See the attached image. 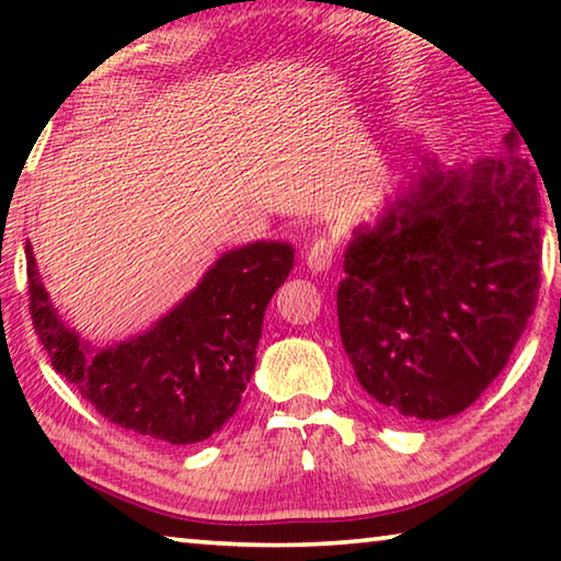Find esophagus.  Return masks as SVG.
<instances>
[{
	"label": "esophagus",
	"mask_w": 561,
	"mask_h": 561,
	"mask_svg": "<svg viewBox=\"0 0 561 561\" xmlns=\"http://www.w3.org/2000/svg\"><path fill=\"white\" fill-rule=\"evenodd\" d=\"M334 257H336V244L327 240V237H321V240H317L309 247L307 267L311 272H324L331 267V264H334Z\"/></svg>",
	"instance_id": "obj_1"
}]
</instances>
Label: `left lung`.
Instances as JSON below:
<instances>
[{"mask_svg":"<svg viewBox=\"0 0 561 561\" xmlns=\"http://www.w3.org/2000/svg\"><path fill=\"white\" fill-rule=\"evenodd\" d=\"M519 130V128H517ZM423 173L374 230H356L339 284L341 344L388 415L440 421L485 393L535 314L539 190L522 150Z\"/></svg>","mask_w":561,"mask_h":561,"instance_id":"left-lung-1","label":"left lung"}]
</instances>
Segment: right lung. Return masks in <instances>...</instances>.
<instances>
[{
	"label": "right lung",
	"mask_w": 561,
	"mask_h": 561,
	"mask_svg": "<svg viewBox=\"0 0 561 561\" xmlns=\"http://www.w3.org/2000/svg\"><path fill=\"white\" fill-rule=\"evenodd\" d=\"M291 264L284 242L227 252L153 329L93 354L56 317L26 244L32 324L56 374L111 423L170 445L201 443L240 405L264 309Z\"/></svg>",
	"instance_id": "add662e5"
}]
</instances>
